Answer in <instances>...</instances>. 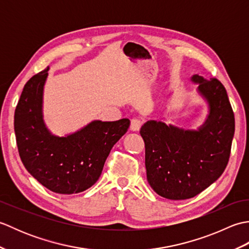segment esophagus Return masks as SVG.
Returning <instances> with one entry per match:
<instances>
[{"instance_id": "34e87169", "label": "esophagus", "mask_w": 249, "mask_h": 249, "mask_svg": "<svg viewBox=\"0 0 249 249\" xmlns=\"http://www.w3.org/2000/svg\"><path fill=\"white\" fill-rule=\"evenodd\" d=\"M141 125H142V122L140 120H138V119L131 120V122H130V130L138 131L141 128Z\"/></svg>"}]
</instances>
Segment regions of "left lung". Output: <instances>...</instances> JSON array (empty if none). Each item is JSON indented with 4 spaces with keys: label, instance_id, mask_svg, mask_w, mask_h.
<instances>
[{
    "label": "left lung",
    "instance_id": "1",
    "mask_svg": "<svg viewBox=\"0 0 249 249\" xmlns=\"http://www.w3.org/2000/svg\"><path fill=\"white\" fill-rule=\"evenodd\" d=\"M209 107L198 129H184L150 120L140 135L145 144L146 178L153 190L170 200L193 198L217 179L229 161L234 114L225 87L217 79L190 78Z\"/></svg>",
    "mask_w": 249,
    "mask_h": 249
}]
</instances>
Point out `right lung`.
I'll return each mask as SVG.
<instances>
[{
  "label": "right lung",
  "mask_w": 249,
  "mask_h": 249,
  "mask_svg": "<svg viewBox=\"0 0 249 249\" xmlns=\"http://www.w3.org/2000/svg\"><path fill=\"white\" fill-rule=\"evenodd\" d=\"M49 66L25 83L15 111V134L21 160L43 186L56 194L84 192L96 183L113 145L130 121L94 120L72 134L52 135L43 114Z\"/></svg>",
  "instance_id": "1"
}]
</instances>
